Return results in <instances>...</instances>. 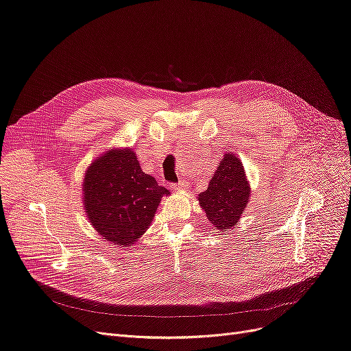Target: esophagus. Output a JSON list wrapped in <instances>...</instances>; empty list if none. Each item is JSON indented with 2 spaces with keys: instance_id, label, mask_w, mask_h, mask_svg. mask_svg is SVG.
Instances as JSON below:
<instances>
[{
  "instance_id": "esophagus-1",
  "label": "esophagus",
  "mask_w": 351,
  "mask_h": 351,
  "mask_svg": "<svg viewBox=\"0 0 351 351\" xmlns=\"http://www.w3.org/2000/svg\"><path fill=\"white\" fill-rule=\"evenodd\" d=\"M188 186H189V185H188V182H186L185 179H180L178 184H173V185H172V188L176 189V191H185V189H188Z\"/></svg>"
}]
</instances>
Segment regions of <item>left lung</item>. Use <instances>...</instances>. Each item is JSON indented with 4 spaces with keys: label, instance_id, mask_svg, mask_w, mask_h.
<instances>
[{
    "label": "left lung",
    "instance_id": "left-lung-1",
    "mask_svg": "<svg viewBox=\"0 0 351 351\" xmlns=\"http://www.w3.org/2000/svg\"><path fill=\"white\" fill-rule=\"evenodd\" d=\"M250 197L249 182L240 159L227 153L210 180L208 189L199 193V204L208 221L219 231L237 226Z\"/></svg>",
    "mask_w": 351,
    "mask_h": 351
}]
</instances>
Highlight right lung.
<instances>
[{"mask_svg": "<svg viewBox=\"0 0 351 351\" xmlns=\"http://www.w3.org/2000/svg\"><path fill=\"white\" fill-rule=\"evenodd\" d=\"M169 192L141 171L132 149L110 150L88 167L84 204L89 223L110 243L128 247L145 232Z\"/></svg>", "mask_w": 351, "mask_h": 351, "instance_id": "1", "label": "right lung"}]
</instances>
